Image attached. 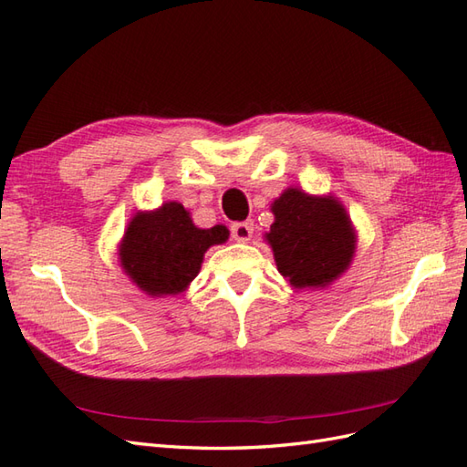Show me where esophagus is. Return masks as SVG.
I'll return each mask as SVG.
<instances>
[{"mask_svg":"<svg viewBox=\"0 0 467 467\" xmlns=\"http://www.w3.org/2000/svg\"><path fill=\"white\" fill-rule=\"evenodd\" d=\"M232 235L237 242H249L253 235V222H237L232 225Z\"/></svg>","mask_w":467,"mask_h":467,"instance_id":"esophagus-1","label":"esophagus"}]
</instances>
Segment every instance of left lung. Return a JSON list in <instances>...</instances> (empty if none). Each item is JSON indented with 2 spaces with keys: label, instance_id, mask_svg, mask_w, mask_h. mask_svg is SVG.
Masks as SVG:
<instances>
[{
  "label": "left lung",
  "instance_id": "obj_1",
  "mask_svg": "<svg viewBox=\"0 0 467 467\" xmlns=\"http://www.w3.org/2000/svg\"><path fill=\"white\" fill-rule=\"evenodd\" d=\"M275 222L265 234L278 273L294 288H327L347 273L357 251V230L333 194L288 187L271 204Z\"/></svg>",
  "mask_w": 467,
  "mask_h": 467
}]
</instances>
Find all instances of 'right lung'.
Masks as SVG:
<instances>
[{
  "mask_svg": "<svg viewBox=\"0 0 467 467\" xmlns=\"http://www.w3.org/2000/svg\"><path fill=\"white\" fill-rule=\"evenodd\" d=\"M230 232L218 223L196 228L191 212L169 201L155 210H138L119 244L124 275L150 298L177 296L199 275L204 253L228 242Z\"/></svg>",
  "mask_w": 467,
  "mask_h": 467,
  "instance_id": "add662e5",
  "label": "right lung"
}]
</instances>
